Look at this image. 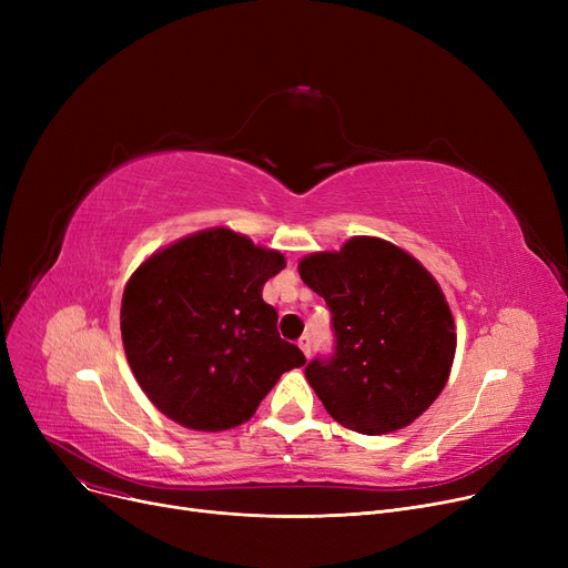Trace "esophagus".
Here are the masks:
<instances>
[{"instance_id":"esophagus-1","label":"esophagus","mask_w":568,"mask_h":568,"mask_svg":"<svg viewBox=\"0 0 568 568\" xmlns=\"http://www.w3.org/2000/svg\"><path fill=\"white\" fill-rule=\"evenodd\" d=\"M300 347H302V352H304L306 356H311V336H302V338H300Z\"/></svg>"}]
</instances>
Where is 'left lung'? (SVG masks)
Listing matches in <instances>:
<instances>
[{"instance_id":"1","label":"left lung","mask_w":568,"mask_h":568,"mask_svg":"<svg viewBox=\"0 0 568 568\" xmlns=\"http://www.w3.org/2000/svg\"><path fill=\"white\" fill-rule=\"evenodd\" d=\"M302 281L332 313L334 352L306 379L334 419L356 433H394L424 414L449 377L456 332L435 278L373 236L300 262Z\"/></svg>"}]
</instances>
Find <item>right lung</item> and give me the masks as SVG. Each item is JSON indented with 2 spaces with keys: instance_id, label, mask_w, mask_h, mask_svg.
Wrapping results in <instances>:
<instances>
[{
  "instance_id": "1",
  "label": "right lung",
  "mask_w": 568,
  "mask_h": 568,
  "mask_svg": "<svg viewBox=\"0 0 568 568\" xmlns=\"http://www.w3.org/2000/svg\"><path fill=\"white\" fill-rule=\"evenodd\" d=\"M285 266L276 251L219 227L149 257L122 300L131 371L172 422L227 430L255 414L283 373L306 364L278 334L262 285Z\"/></svg>"
}]
</instances>
